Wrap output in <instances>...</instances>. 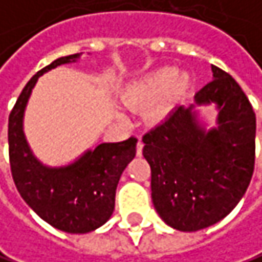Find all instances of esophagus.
I'll use <instances>...</instances> for the list:
<instances>
[{
	"label": "esophagus",
	"instance_id": "34e87169",
	"mask_svg": "<svg viewBox=\"0 0 262 262\" xmlns=\"http://www.w3.org/2000/svg\"><path fill=\"white\" fill-rule=\"evenodd\" d=\"M142 147H144V144H142V141H141V138H139V141H138V144H136V155L138 156L142 155Z\"/></svg>",
	"mask_w": 262,
	"mask_h": 262
}]
</instances>
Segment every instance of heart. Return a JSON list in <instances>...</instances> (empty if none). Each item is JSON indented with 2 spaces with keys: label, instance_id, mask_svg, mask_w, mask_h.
<instances>
[{
  "label": "heart",
  "instance_id": "obj_1",
  "mask_svg": "<svg viewBox=\"0 0 262 262\" xmlns=\"http://www.w3.org/2000/svg\"><path fill=\"white\" fill-rule=\"evenodd\" d=\"M189 82V76L184 73L179 75V70L176 67H163L160 70H156L155 73H151L141 83H138L135 86L133 96L136 100L148 103L166 92L157 107V114L163 115L172 107L180 96L186 93Z\"/></svg>",
  "mask_w": 262,
  "mask_h": 262
}]
</instances>
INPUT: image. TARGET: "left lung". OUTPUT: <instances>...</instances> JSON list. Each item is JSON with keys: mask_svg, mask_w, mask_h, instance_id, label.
<instances>
[{"mask_svg": "<svg viewBox=\"0 0 262 262\" xmlns=\"http://www.w3.org/2000/svg\"><path fill=\"white\" fill-rule=\"evenodd\" d=\"M195 94L216 103L217 127L205 132L192 107L179 106L142 136L151 168V200L165 224L179 231L214 225L243 198L255 166L256 118L245 91L222 69Z\"/></svg>", "mask_w": 262, "mask_h": 262, "instance_id": "8db88e82", "label": "left lung"}]
</instances>
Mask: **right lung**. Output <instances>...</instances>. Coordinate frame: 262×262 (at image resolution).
<instances>
[{"mask_svg": "<svg viewBox=\"0 0 262 262\" xmlns=\"http://www.w3.org/2000/svg\"><path fill=\"white\" fill-rule=\"evenodd\" d=\"M78 57H61L37 72L22 90L9 117V157L17 192L45 222L70 234L94 231L111 217L118 180L136 155L138 142L130 136L121 142L100 144L62 168L43 166L30 151L22 120L33 86L45 72Z\"/></svg>", "mask_w": 262, "mask_h": 262, "instance_id": "right-lung-1", "label": "right lung"}]
</instances>
